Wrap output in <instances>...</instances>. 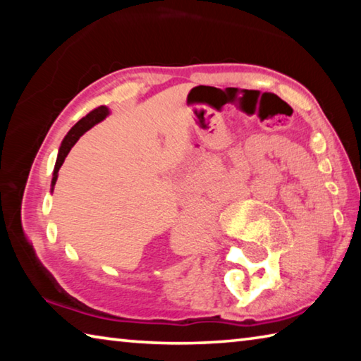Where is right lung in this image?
<instances>
[{
	"label": "right lung",
	"instance_id": "obj_1",
	"mask_svg": "<svg viewBox=\"0 0 361 361\" xmlns=\"http://www.w3.org/2000/svg\"><path fill=\"white\" fill-rule=\"evenodd\" d=\"M108 108L106 106H99V108H95V109H92V111H90L87 116H84V118L81 119V121H78L76 122V126L73 127V129L68 132V135H66L65 138H63V142H62V146H60V149H59V156H57V162H56V169H54V178H52V186L56 185V181H57V173H59V170H60V167H62V164H63V161H65V157L68 156V152H70V149L73 148V146H75V143L78 142L79 140V137L82 135L84 132H87L90 127H94L97 122H100V121H103L108 116Z\"/></svg>",
	"mask_w": 361,
	"mask_h": 361
}]
</instances>
